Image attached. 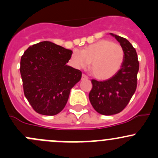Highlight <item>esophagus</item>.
Here are the masks:
<instances>
[{
  "mask_svg": "<svg viewBox=\"0 0 158 158\" xmlns=\"http://www.w3.org/2000/svg\"><path fill=\"white\" fill-rule=\"evenodd\" d=\"M87 79H88V77H87L85 74H82V80H87Z\"/></svg>",
  "mask_w": 158,
  "mask_h": 158,
  "instance_id": "esophagus-1",
  "label": "esophagus"
}]
</instances>
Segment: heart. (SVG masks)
I'll return each mask as SVG.
<instances>
[{
  "instance_id": "b5f03b06",
  "label": "heart",
  "mask_w": 158,
  "mask_h": 158,
  "mask_svg": "<svg viewBox=\"0 0 158 158\" xmlns=\"http://www.w3.org/2000/svg\"><path fill=\"white\" fill-rule=\"evenodd\" d=\"M124 59L125 51L122 46L109 40H101L82 51L73 50L70 62L77 69H85L91 63L90 69L93 76L100 80H106L118 72Z\"/></svg>"
}]
</instances>
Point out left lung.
Instances as JSON below:
<instances>
[{
  "label": "left lung",
  "mask_w": 158,
  "mask_h": 158,
  "mask_svg": "<svg viewBox=\"0 0 158 158\" xmlns=\"http://www.w3.org/2000/svg\"><path fill=\"white\" fill-rule=\"evenodd\" d=\"M125 51L123 64L117 73L106 81L92 79L89 98L94 109L103 115L121 112L128 104L137 88L139 63L135 49L127 39L110 33Z\"/></svg>",
  "instance_id": "1"
}]
</instances>
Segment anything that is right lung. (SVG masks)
Wrapping results in <instances>:
<instances>
[{"label":"right lung","instance_id":"right-lung-1","mask_svg":"<svg viewBox=\"0 0 158 158\" xmlns=\"http://www.w3.org/2000/svg\"><path fill=\"white\" fill-rule=\"evenodd\" d=\"M73 51L49 41L28 47L20 60L24 95L37 113L55 115L67 103L82 72L67 66Z\"/></svg>","mask_w":158,"mask_h":158}]
</instances>
